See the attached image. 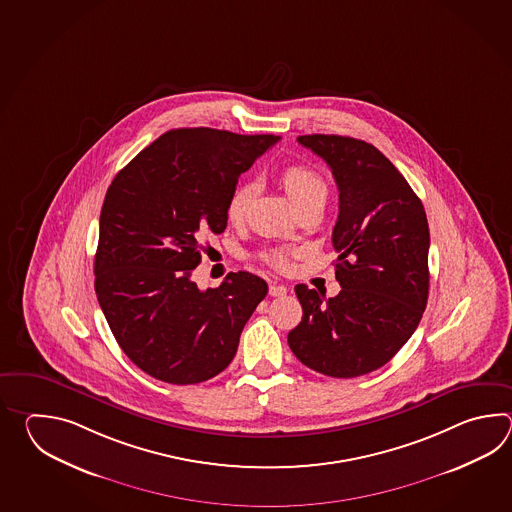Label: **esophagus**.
<instances>
[{"mask_svg": "<svg viewBox=\"0 0 512 512\" xmlns=\"http://www.w3.org/2000/svg\"><path fill=\"white\" fill-rule=\"evenodd\" d=\"M269 294H271V296H285V294H287V287L280 285V283L272 282L271 285H269Z\"/></svg>", "mask_w": 512, "mask_h": 512, "instance_id": "esophagus-1", "label": "esophagus"}]
</instances>
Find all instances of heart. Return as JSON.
Here are the masks:
<instances>
[{"label": "heart", "mask_w": 512, "mask_h": 512, "mask_svg": "<svg viewBox=\"0 0 512 512\" xmlns=\"http://www.w3.org/2000/svg\"><path fill=\"white\" fill-rule=\"evenodd\" d=\"M278 183L283 188V192L289 197V201L293 203V207H305V205H324L327 199V183L322 174L304 163L287 164L278 172ZM252 196L254 190L251 185H238L229 197L227 203V219L230 225L238 227L243 225L247 214H249V207H251ZM294 256V251L291 249H276L271 251L265 260L271 263L272 267L276 269H287L291 265V258Z\"/></svg>", "instance_id": "heart-1"}]
</instances>
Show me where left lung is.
I'll use <instances>...</instances> for the list:
<instances>
[{"label": "left lung", "mask_w": 512, "mask_h": 512, "mask_svg": "<svg viewBox=\"0 0 512 512\" xmlns=\"http://www.w3.org/2000/svg\"><path fill=\"white\" fill-rule=\"evenodd\" d=\"M338 186L333 247L342 291L294 287L302 322L287 342L296 359L327 377L379 370L414 335L428 300L430 232L403 174L373 144L342 135H302Z\"/></svg>", "instance_id": "1"}]
</instances>
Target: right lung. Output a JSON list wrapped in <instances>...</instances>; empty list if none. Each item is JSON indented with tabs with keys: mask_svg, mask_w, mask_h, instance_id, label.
Returning <instances> with one entry per match:
<instances>
[{
	"mask_svg": "<svg viewBox=\"0 0 512 512\" xmlns=\"http://www.w3.org/2000/svg\"><path fill=\"white\" fill-rule=\"evenodd\" d=\"M278 139L166 131L111 181L100 212L95 291L122 351L155 379L185 386L216 377L269 291L247 271L201 291L192 272L208 236L227 229L225 210L240 175Z\"/></svg>",
	"mask_w": 512,
	"mask_h": 512,
	"instance_id": "add662e5",
	"label": "right lung"
}]
</instances>
